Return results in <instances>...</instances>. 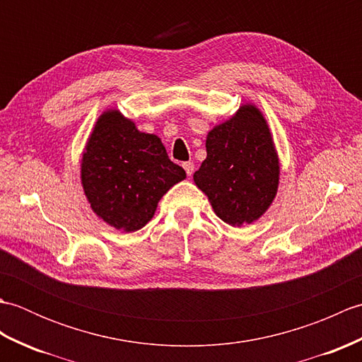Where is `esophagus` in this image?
Instances as JSON below:
<instances>
[{
	"label": "esophagus",
	"instance_id": "obj_1",
	"mask_svg": "<svg viewBox=\"0 0 362 362\" xmlns=\"http://www.w3.org/2000/svg\"><path fill=\"white\" fill-rule=\"evenodd\" d=\"M182 166H183V169H185L187 175H191V174L194 173V163H193V161H183Z\"/></svg>",
	"mask_w": 362,
	"mask_h": 362
}]
</instances>
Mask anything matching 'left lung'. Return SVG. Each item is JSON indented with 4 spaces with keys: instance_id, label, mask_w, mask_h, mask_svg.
<instances>
[{
    "instance_id": "1",
    "label": "left lung",
    "mask_w": 362,
    "mask_h": 362,
    "mask_svg": "<svg viewBox=\"0 0 362 362\" xmlns=\"http://www.w3.org/2000/svg\"><path fill=\"white\" fill-rule=\"evenodd\" d=\"M205 148L206 158L193 175L197 188L227 224H252L271 206L280 179L263 113L252 104L240 107L235 117L210 130Z\"/></svg>"
}]
</instances>
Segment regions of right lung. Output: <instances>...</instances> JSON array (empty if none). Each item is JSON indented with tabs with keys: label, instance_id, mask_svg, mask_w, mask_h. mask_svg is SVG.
<instances>
[{
	"label": "right lung",
	"instance_id": "right-lung-1",
	"mask_svg": "<svg viewBox=\"0 0 362 362\" xmlns=\"http://www.w3.org/2000/svg\"><path fill=\"white\" fill-rule=\"evenodd\" d=\"M157 135L143 134L118 110L104 112L82 156L83 193L107 224L135 232L152 219L168 189L185 179Z\"/></svg>",
	"mask_w": 362,
	"mask_h": 362
}]
</instances>
